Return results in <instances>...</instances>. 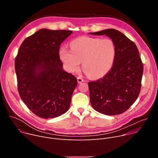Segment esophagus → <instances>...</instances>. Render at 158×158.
I'll return each mask as SVG.
<instances>
[{
	"label": "esophagus",
	"mask_w": 158,
	"mask_h": 158,
	"mask_svg": "<svg viewBox=\"0 0 158 158\" xmlns=\"http://www.w3.org/2000/svg\"><path fill=\"white\" fill-rule=\"evenodd\" d=\"M77 82H78V83H81V82H84V79L82 77H77Z\"/></svg>",
	"instance_id": "esophagus-1"
}]
</instances>
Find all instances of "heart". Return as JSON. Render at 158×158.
<instances>
[{"instance_id":"heart-1","label":"heart","mask_w":158,"mask_h":158,"mask_svg":"<svg viewBox=\"0 0 158 158\" xmlns=\"http://www.w3.org/2000/svg\"><path fill=\"white\" fill-rule=\"evenodd\" d=\"M71 50L60 48L59 57L65 68L76 73L82 62V69L91 78H99L111 69L116 56V47L109 39L82 36L70 42Z\"/></svg>"}]
</instances>
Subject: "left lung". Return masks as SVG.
I'll use <instances>...</instances> for the list:
<instances>
[{
	"instance_id": "1",
	"label": "left lung",
	"mask_w": 158,
	"mask_h": 158,
	"mask_svg": "<svg viewBox=\"0 0 158 158\" xmlns=\"http://www.w3.org/2000/svg\"><path fill=\"white\" fill-rule=\"evenodd\" d=\"M92 35H106L116 47L112 68L102 78L88 83L92 107L101 114L114 116L123 113L136 101L140 93L143 65L134 42L114 29Z\"/></svg>"
}]
</instances>
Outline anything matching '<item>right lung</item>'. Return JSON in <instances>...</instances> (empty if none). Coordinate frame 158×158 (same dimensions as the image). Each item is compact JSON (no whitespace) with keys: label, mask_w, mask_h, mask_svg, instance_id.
<instances>
[{"label":"right lung","mask_w":158,"mask_h":158,"mask_svg":"<svg viewBox=\"0 0 158 158\" xmlns=\"http://www.w3.org/2000/svg\"><path fill=\"white\" fill-rule=\"evenodd\" d=\"M72 31L42 29L27 37L15 60L21 99L39 118L50 119L68 110L76 77L65 72L59 57L61 43Z\"/></svg>","instance_id":"1"}]
</instances>
